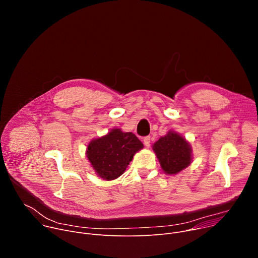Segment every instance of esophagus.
Masks as SVG:
<instances>
[{
    "instance_id": "1",
    "label": "esophagus",
    "mask_w": 258,
    "mask_h": 258,
    "mask_svg": "<svg viewBox=\"0 0 258 258\" xmlns=\"http://www.w3.org/2000/svg\"><path fill=\"white\" fill-rule=\"evenodd\" d=\"M143 142H144V145H145L146 147H149L150 144H151V137H149V136L145 137V138L143 139Z\"/></svg>"
}]
</instances>
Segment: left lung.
<instances>
[{
	"instance_id": "8db88e82",
	"label": "left lung",
	"mask_w": 258,
	"mask_h": 258,
	"mask_svg": "<svg viewBox=\"0 0 258 258\" xmlns=\"http://www.w3.org/2000/svg\"><path fill=\"white\" fill-rule=\"evenodd\" d=\"M153 150L167 174H175L191 163V146L176 133L169 132L160 138L153 145Z\"/></svg>"
}]
</instances>
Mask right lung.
I'll return each mask as SVG.
<instances>
[{
	"mask_svg": "<svg viewBox=\"0 0 258 258\" xmlns=\"http://www.w3.org/2000/svg\"><path fill=\"white\" fill-rule=\"evenodd\" d=\"M143 147V143L133 133L114 128L89 144L87 157L99 176L111 180L125 171L136 152Z\"/></svg>",
	"mask_w": 258,
	"mask_h": 258,
	"instance_id": "add662e5",
	"label": "right lung"
}]
</instances>
